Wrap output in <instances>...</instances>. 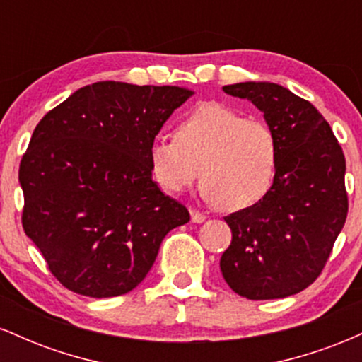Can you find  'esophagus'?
Returning <instances> with one entry per match:
<instances>
[{
	"label": "esophagus",
	"mask_w": 362,
	"mask_h": 362,
	"mask_svg": "<svg viewBox=\"0 0 362 362\" xmlns=\"http://www.w3.org/2000/svg\"><path fill=\"white\" fill-rule=\"evenodd\" d=\"M190 218H192V223H202L206 221L207 216L197 209H190Z\"/></svg>",
	"instance_id": "esophagus-1"
}]
</instances>
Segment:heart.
I'll return each mask as SVG.
<instances>
[{"instance_id":"obj_1","label":"heart","mask_w":362,"mask_h":362,"mask_svg":"<svg viewBox=\"0 0 362 362\" xmlns=\"http://www.w3.org/2000/svg\"><path fill=\"white\" fill-rule=\"evenodd\" d=\"M151 175L167 192H182L202 175L206 192L224 211L260 204L276 184L279 143L269 124L243 119L219 102L194 107L173 136H158L148 149Z\"/></svg>"}]
</instances>
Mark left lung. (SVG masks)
Masks as SVG:
<instances>
[{
	"mask_svg": "<svg viewBox=\"0 0 362 362\" xmlns=\"http://www.w3.org/2000/svg\"><path fill=\"white\" fill-rule=\"evenodd\" d=\"M223 90L264 112L279 143V168L260 204L224 218L233 238L219 267L248 300L291 296L322 274L346 223V158L323 115L284 86L245 81Z\"/></svg>",
	"mask_w": 362,
	"mask_h": 362,
	"instance_id": "1",
	"label": "left lung"
}]
</instances>
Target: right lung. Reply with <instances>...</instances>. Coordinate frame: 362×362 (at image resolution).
<instances>
[{"label":"right lung","mask_w":362,"mask_h":362,"mask_svg":"<svg viewBox=\"0 0 362 362\" xmlns=\"http://www.w3.org/2000/svg\"><path fill=\"white\" fill-rule=\"evenodd\" d=\"M192 90L98 81L44 115L20 161L22 224L64 288L132 291L173 228L190 219L153 180L151 141Z\"/></svg>","instance_id":"obj_1"}]
</instances>
